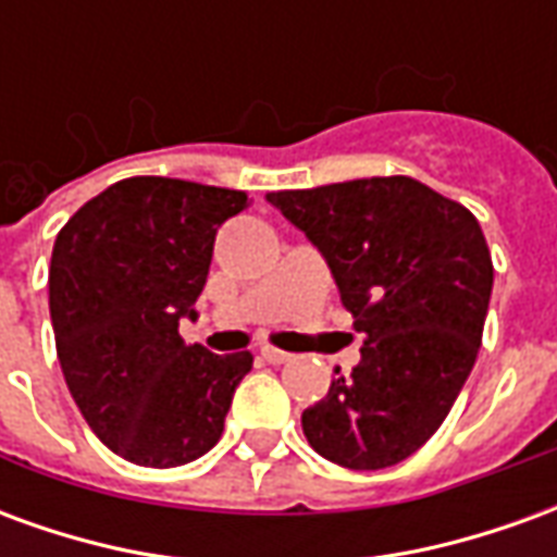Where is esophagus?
<instances>
[{
  "label": "esophagus",
  "instance_id": "esophagus-1",
  "mask_svg": "<svg viewBox=\"0 0 557 557\" xmlns=\"http://www.w3.org/2000/svg\"><path fill=\"white\" fill-rule=\"evenodd\" d=\"M262 358H265L268 363H289L295 355H289V351L283 349H274V346H262Z\"/></svg>",
  "mask_w": 557,
  "mask_h": 557
}]
</instances>
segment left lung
Returning a JSON list of instances; mask_svg holds the SVG:
<instances>
[{
	"mask_svg": "<svg viewBox=\"0 0 557 557\" xmlns=\"http://www.w3.org/2000/svg\"><path fill=\"white\" fill-rule=\"evenodd\" d=\"M268 202L325 256L363 334L361 363L304 411V435L351 471L397 466L442 426L478 358L492 295L478 218L409 175L277 190Z\"/></svg>",
	"mask_w": 557,
	"mask_h": 557,
	"instance_id": "1",
	"label": "left lung"
}]
</instances>
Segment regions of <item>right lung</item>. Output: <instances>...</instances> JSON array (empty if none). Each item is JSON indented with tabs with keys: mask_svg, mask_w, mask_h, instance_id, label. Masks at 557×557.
<instances>
[{
	"mask_svg": "<svg viewBox=\"0 0 557 557\" xmlns=\"http://www.w3.org/2000/svg\"><path fill=\"white\" fill-rule=\"evenodd\" d=\"M250 206L244 190L134 175L67 220L50 262V319L67 391L113 454L175 468L223 435L250 351L187 346L214 235Z\"/></svg>",
	"mask_w": 557,
	"mask_h": 557,
	"instance_id": "1",
	"label": "right lung"
}]
</instances>
